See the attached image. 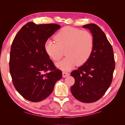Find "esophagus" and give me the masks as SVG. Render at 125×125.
<instances>
[{
    "mask_svg": "<svg viewBox=\"0 0 125 125\" xmlns=\"http://www.w3.org/2000/svg\"><path fill=\"white\" fill-rule=\"evenodd\" d=\"M69 73H67V72H65V71L62 72V77L63 78H65L67 76H69Z\"/></svg>",
    "mask_w": 125,
    "mask_h": 125,
    "instance_id": "esophagus-1",
    "label": "esophagus"
}]
</instances>
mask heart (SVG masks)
Instances as JSON below:
<instances>
[{"label": "heart", "instance_id": "obj_1", "mask_svg": "<svg viewBox=\"0 0 125 125\" xmlns=\"http://www.w3.org/2000/svg\"><path fill=\"white\" fill-rule=\"evenodd\" d=\"M55 42L47 40L44 44L47 55L58 61L64 54L67 56L56 66L62 70H69L75 66H82L88 61L94 47V39L91 33L71 26L60 29L55 36Z\"/></svg>", "mask_w": 125, "mask_h": 125}]
</instances>
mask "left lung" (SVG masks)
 <instances>
[{
  "mask_svg": "<svg viewBox=\"0 0 125 125\" xmlns=\"http://www.w3.org/2000/svg\"><path fill=\"white\" fill-rule=\"evenodd\" d=\"M82 27L92 33L94 47L88 61L71 73L75 80L71 92L79 101L89 103L98 101L106 92L111 84L115 63L112 45L99 26L91 23Z\"/></svg>",
  "mask_w": 125,
  "mask_h": 125,
  "instance_id": "1",
  "label": "left lung"
}]
</instances>
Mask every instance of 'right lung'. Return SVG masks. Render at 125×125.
Wrapping results in <instances>:
<instances>
[{"label": "right lung", "mask_w": 125, "mask_h": 125, "mask_svg": "<svg viewBox=\"0 0 125 125\" xmlns=\"http://www.w3.org/2000/svg\"><path fill=\"white\" fill-rule=\"evenodd\" d=\"M61 26L56 24H25L11 45L9 67L13 84L28 101L37 102L47 97L62 78L44 49L49 37Z\"/></svg>", "instance_id": "add662e5"}]
</instances>
